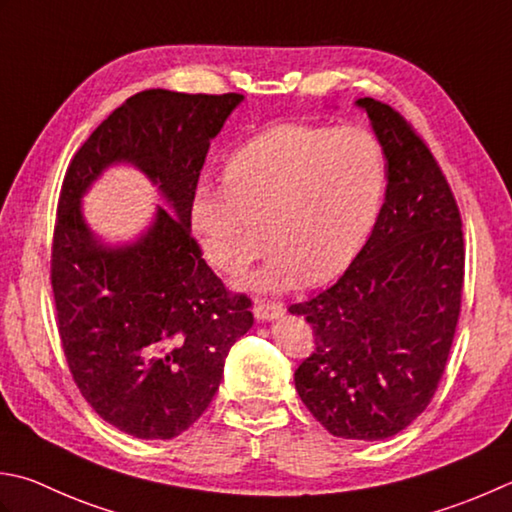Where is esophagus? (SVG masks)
<instances>
[{"instance_id":"esophagus-1","label":"esophagus","mask_w":512,"mask_h":512,"mask_svg":"<svg viewBox=\"0 0 512 512\" xmlns=\"http://www.w3.org/2000/svg\"><path fill=\"white\" fill-rule=\"evenodd\" d=\"M284 315V306L282 304H273V302H262L255 306V317L259 322H273V319H279Z\"/></svg>"}]
</instances>
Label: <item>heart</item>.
Wrapping results in <instances>:
<instances>
[{"label":"heart","instance_id":"b5f03b06","mask_svg":"<svg viewBox=\"0 0 512 512\" xmlns=\"http://www.w3.org/2000/svg\"><path fill=\"white\" fill-rule=\"evenodd\" d=\"M384 153L364 128L282 124L235 150L224 186H199L190 222L210 264L237 275L273 255L244 286L286 293L328 282L353 262L382 204Z\"/></svg>","mask_w":512,"mask_h":512}]
</instances>
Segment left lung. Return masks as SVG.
Masks as SVG:
<instances>
[{
	"label": "left lung",
	"instance_id": "1",
	"mask_svg": "<svg viewBox=\"0 0 512 512\" xmlns=\"http://www.w3.org/2000/svg\"><path fill=\"white\" fill-rule=\"evenodd\" d=\"M386 157V193L368 242L335 286L288 310L313 326L295 388L330 435L379 442L433 399L464 286L462 217L435 157L397 110L355 102Z\"/></svg>",
	"mask_w": 512,
	"mask_h": 512
}]
</instances>
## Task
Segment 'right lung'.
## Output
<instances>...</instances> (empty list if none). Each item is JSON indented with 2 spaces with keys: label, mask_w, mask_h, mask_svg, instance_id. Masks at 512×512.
<instances>
[{
  "label": "right lung",
  "mask_w": 512,
  "mask_h": 512,
  "mask_svg": "<svg viewBox=\"0 0 512 512\" xmlns=\"http://www.w3.org/2000/svg\"><path fill=\"white\" fill-rule=\"evenodd\" d=\"M244 95L150 88L115 108L77 150L57 206L50 279L77 388L104 422L173 439L202 417L230 346L253 328L246 295H228L190 235V204L210 139ZM149 177L167 208L128 243L87 226L81 199L110 165Z\"/></svg>",
  "instance_id": "right-lung-1"
}]
</instances>
